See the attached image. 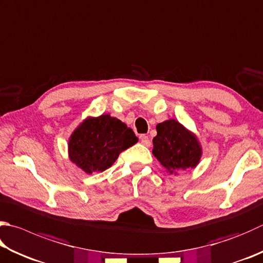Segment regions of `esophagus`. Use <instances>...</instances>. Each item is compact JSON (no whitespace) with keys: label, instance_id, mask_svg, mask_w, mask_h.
Instances as JSON below:
<instances>
[{"label":"esophagus","instance_id":"34e87169","mask_svg":"<svg viewBox=\"0 0 263 263\" xmlns=\"http://www.w3.org/2000/svg\"><path fill=\"white\" fill-rule=\"evenodd\" d=\"M141 142H142V144L145 145V146H150L151 145L150 138H148L146 135H141Z\"/></svg>","mask_w":263,"mask_h":263}]
</instances>
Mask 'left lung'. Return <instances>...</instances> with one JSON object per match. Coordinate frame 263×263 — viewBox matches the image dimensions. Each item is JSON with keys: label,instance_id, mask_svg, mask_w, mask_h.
<instances>
[{"label": "left lung", "instance_id": "8db88e82", "mask_svg": "<svg viewBox=\"0 0 263 263\" xmlns=\"http://www.w3.org/2000/svg\"><path fill=\"white\" fill-rule=\"evenodd\" d=\"M152 152L171 173L196 167L201 157V148L195 135L173 119L157 125Z\"/></svg>", "mask_w": 263, "mask_h": 263}]
</instances>
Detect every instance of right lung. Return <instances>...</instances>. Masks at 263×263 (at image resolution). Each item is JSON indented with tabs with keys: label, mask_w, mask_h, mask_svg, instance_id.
I'll use <instances>...</instances> for the list:
<instances>
[{
	"label": "right lung",
	"mask_w": 263,
	"mask_h": 263,
	"mask_svg": "<svg viewBox=\"0 0 263 263\" xmlns=\"http://www.w3.org/2000/svg\"><path fill=\"white\" fill-rule=\"evenodd\" d=\"M138 141L126 123L103 115L89 118L79 126L68 142L71 160L88 174L110 168L120 153Z\"/></svg>",
	"instance_id": "1"
}]
</instances>
